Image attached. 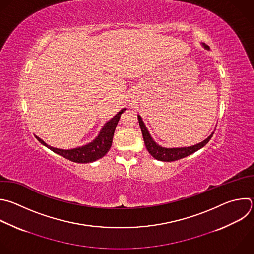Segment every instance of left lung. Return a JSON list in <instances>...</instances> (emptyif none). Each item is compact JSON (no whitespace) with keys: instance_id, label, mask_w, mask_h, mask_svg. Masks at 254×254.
<instances>
[{"instance_id":"1","label":"left lung","mask_w":254,"mask_h":254,"mask_svg":"<svg viewBox=\"0 0 254 254\" xmlns=\"http://www.w3.org/2000/svg\"><path fill=\"white\" fill-rule=\"evenodd\" d=\"M205 49H208L207 46H204ZM138 119V123H139V127L142 132V137H143V141L145 144L146 149L148 150V152L157 160H161V161H175L181 158H184L193 152H195L196 150L200 149L201 147H203L211 138L212 134L209 135L205 140H203L200 143H197L195 145L192 146H189V147H177V148H165V147H161L160 145L156 144L153 139L151 138L150 134L148 133L141 118L139 116H137Z\"/></svg>"}]
</instances>
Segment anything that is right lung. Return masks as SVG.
<instances>
[{"mask_svg": "<svg viewBox=\"0 0 254 254\" xmlns=\"http://www.w3.org/2000/svg\"><path fill=\"white\" fill-rule=\"evenodd\" d=\"M125 110L126 109L120 111L111 121H109L105 125V127H103V129L101 130L100 134L98 135V137L96 139H94L91 143H88V144L80 146V147H76V148H72V149H60V148L52 147V146L48 145L40 137H38V136H36V137L42 144H44L45 146H47L54 152L60 154L61 156L64 157L68 160H71V161L77 162V163L93 162V161L105 156V154L110 150V148L112 146V142H113L115 129L117 127V125L119 123L121 115L125 112Z\"/></svg>", "mask_w": 254, "mask_h": 254, "instance_id": "add662e5", "label": "right lung"}]
</instances>
